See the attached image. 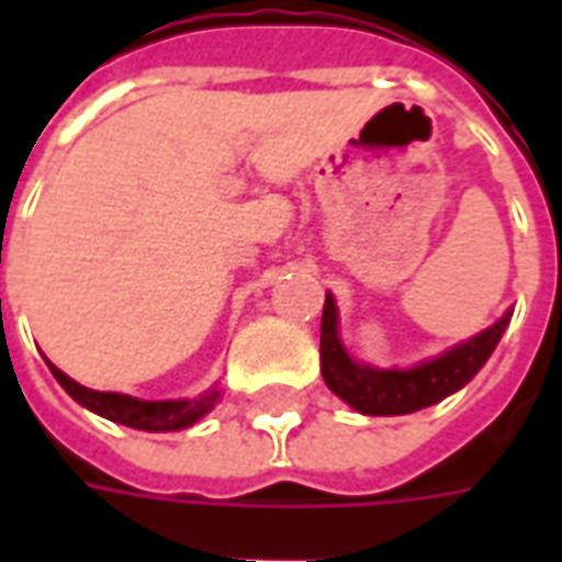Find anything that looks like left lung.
<instances>
[{
    "label": "left lung",
    "mask_w": 562,
    "mask_h": 562,
    "mask_svg": "<svg viewBox=\"0 0 562 562\" xmlns=\"http://www.w3.org/2000/svg\"><path fill=\"white\" fill-rule=\"evenodd\" d=\"M512 313L499 318L496 325L482 330L479 337H472L458 349L439 355L427 364H418L413 370H373V367L355 364L352 358L342 349L337 337V306L334 297H325L322 310V376L328 382V389L355 406L364 415H406L418 413L424 406H434L448 394L463 389L484 361L491 358L496 342L506 330Z\"/></svg>",
    "instance_id": "1"
}]
</instances>
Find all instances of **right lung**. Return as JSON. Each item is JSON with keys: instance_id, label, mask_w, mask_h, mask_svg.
<instances>
[{"instance_id": "right-lung-1", "label": "right lung", "mask_w": 562, "mask_h": 562, "mask_svg": "<svg viewBox=\"0 0 562 562\" xmlns=\"http://www.w3.org/2000/svg\"><path fill=\"white\" fill-rule=\"evenodd\" d=\"M50 373L56 382L92 413L104 415L116 424H126L135 430H149V434H159V430H183L189 424H195L198 418L213 409V403L220 397V391H207L204 397L198 401H135L126 394H114V391H92L78 385L75 379H68L59 367L50 364Z\"/></svg>"}]
</instances>
